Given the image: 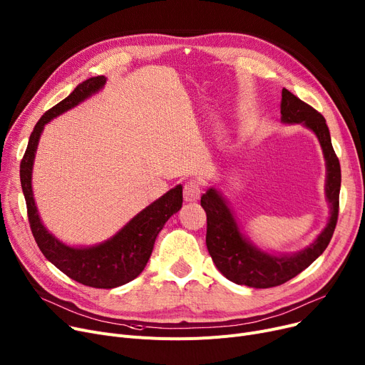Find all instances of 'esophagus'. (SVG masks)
<instances>
[{"instance_id": "34e87169", "label": "esophagus", "mask_w": 365, "mask_h": 365, "mask_svg": "<svg viewBox=\"0 0 365 365\" xmlns=\"http://www.w3.org/2000/svg\"><path fill=\"white\" fill-rule=\"evenodd\" d=\"M202 194V187L198 180H187L183 186V198L187 202L198 201Z\"/></svg>"}]
</instances>
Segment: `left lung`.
Instances as JSON below:
<instances>
[{
    "mask_svg": "<svg viewBox=\"0 0 365 365\" xmlns=\"http://www.w3.org/2000/svg\"><path fill=\"white\" fill-rule=\"evenodd\" d=\"M281 123L302 124L309 128L319 142L327 178L325 200L330 205V217L317 240L303 250L292 255H272L256 247L241 231L227 201L212 186L201 197V205L207 215L205 244L217 269L229 279L253 289L277 287L304 271L327 248L339 216L340 164L336 157L327 124L322 115L297 96L282 88Z\"/></svg>",
    "mask_w": 365,
    "mask_h": 365,
    "instance_id": "1",
    "label": "left lung"
}]
</instances>
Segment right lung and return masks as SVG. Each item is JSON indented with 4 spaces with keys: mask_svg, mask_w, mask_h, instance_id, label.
I'll return each instance as SVG.
<instances>
[{
    "mask_svg": "<svg viewBox=\"0 0 365 365\" xmlns=\"http://www.w3.org/2000/svg\"><path fill=\"white\" fill-rule=\"evenodd\" d=\"M105 83L103 75L93 76L76 86L66 99L47 110L35 124L21 163V183L26 200L28 219L38 247L57 269L94 289H115L139 277L152 255L161 229L173 215L179 212L183 202L182 185H178L145 207L117 234L90 247L68 245L50 234L43 225L32 192V168L41 133L53 118L91 98L103 88Z\"/></svg>",
    "mask_w": 365,
    "mask_h": 365,
    "instance_id": "add662e5",
    "label": "right lung"
}]
</instances>
